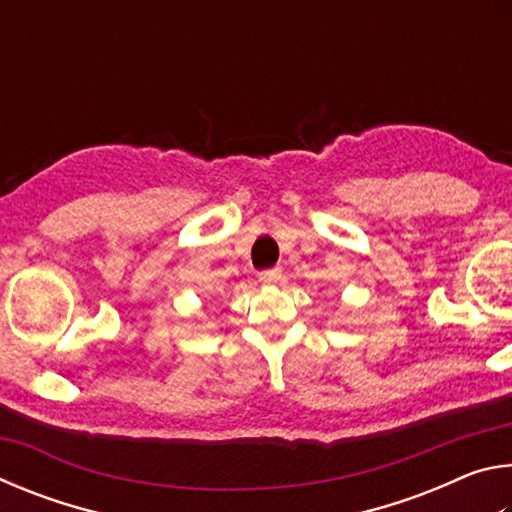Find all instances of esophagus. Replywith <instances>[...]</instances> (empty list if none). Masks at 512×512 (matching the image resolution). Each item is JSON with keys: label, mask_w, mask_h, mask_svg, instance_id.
I'll return each instance as SVG.
<instances>
[{"label": "esophagus", "mask_w": 512, "mask_h": 512, "mask_svg": "<svg viewBox=\"0 0 512 512\" xmlns=\"http://www.w3.org/2000/svg\"><path fill=\"white\" fill-rule=\"evenodd\" d=\"M282 280V268H264L262 273H259V282L266 284V287H273V284H277Z\"/></svg>", "instance_id": "obj_1"}]
</instances>
